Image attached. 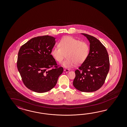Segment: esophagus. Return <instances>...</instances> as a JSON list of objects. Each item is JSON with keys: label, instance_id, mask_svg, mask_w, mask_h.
<instances>
[{"label": "esophagus", "instance_id": "1", "mask_svg": "<svg viewBox=\"0 0 127 127\" xmlns=\"http://www.w3.org/2000/svg\"><path fill=\"white\" fill-rule=\"evenodd\" d=\"M64 71L65 72V73H68V72H69V71H70V70L68 69H64Z\"/></svg>", "mask_w": 127, "mask_h": 127}]
</instances>
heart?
Wrapping results in <instances>:
<instances>
[{
    "instance_id": "b5f03b06",
    "label": "heart",
    "mask_w": 127,
    "mask_h": 127,
    "mask_svg": "<svg viewBox=\"0 0 127 127\" xmlns=\"http://www.w3.org/2000/svg\"><path fill=\"white\" fill-rule=\"evenodd\" d=\"M89 47L87 43L70 36L62 38L59 43V46L54 47L51 53L57 62H61L65 57L66 59L62 65L65 68H70L75 64L79 65L85 62L88 58Z\"/></svg>"
}]
</instances>
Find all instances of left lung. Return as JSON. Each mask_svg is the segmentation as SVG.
<instances>
[{
  "instance_id": "obj_1",
  "label": "left lung",
  "mask_w": 127,
  "mask_h": 127,
  "mask_svg": "<svg viewBox=\"0 0 127 127\" xmlns=\"http://www.w3.org/2000/svg\"><path fill=\"white\" fill-rule=\"evenodd\" d=\"M83 35L90 43L89 55L86 60L75 70L73 86L84 92H92L104 84L109 70L108 52L100 40L92 36Z\"/></svg>"
}]
</instances>
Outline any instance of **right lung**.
<instances>
[{
    "instance_id": "1",
    "label": "right lung",
    "mask_w": 127,
    "mask_h": 127,
    "mask_svg": "<svg viewBox=\"0 0 127 127\" xmlns=\"http://www.w3.org/2000/svg\"><path fill=\"white\" fill-rule=\"evenodd\" d=\"M55 38L48 35L35 37L19 49L18 69L24 84L32 91L41 93L49 91L55 86L63 73V67L58 66L51 54Z\"/></svg>"
}]
</instances>
